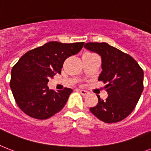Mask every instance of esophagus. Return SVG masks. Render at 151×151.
Listing matches in <instances>:
<instances>
[{
  "label": "esophagus",
  "instance_id": "1",
  "mask_svg": "<svg viewBox=\"0 0 151 151\" xmlns=\"http://www.w3.org/2000/svg\"><path fill=\"white\" fill-rule=\"evenodd\" d=\"M79 91L81 92V94L82 95H87L88 94V92L87 91L85 90H82V89H80Z\"/></svg>",
  "mask_w": 151,
  "mask_h": 151
}]
</instances>
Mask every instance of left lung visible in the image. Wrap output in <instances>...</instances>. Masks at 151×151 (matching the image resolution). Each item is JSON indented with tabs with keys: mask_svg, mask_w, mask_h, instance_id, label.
Returning <instances> with one entry per match:
<instances>
[{
	"mask_svg": "<svg viewBox=\"0 0 151 151\" xmlns=\"http://www.w3.org/2000/svg\"><path fill=\"white\" fill-rule=\"evenodd\" d=\"M84 47L101 57L102 71L99 81L106 84L109 96L105 101L98 95L91 112L106 123L122 121L133 111L143 90V70L127 53L106 42H88Z\"/></svg>",
	"mask_w": 151,
	"mask_h": 151,
	"instance_id": "obj_1",
	"label": "left lung"
}]
</instances>
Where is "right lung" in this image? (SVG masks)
<instances>
[{"mask_svg":"<svg viewBox=\"0 0 151 151\" xmlns=\"http://www.w3.org/2000/svg\"><path fill=\"white\" fill-rule=\"evenodd\" d=\"M84 42H49L29 50L12 67L10 87L22 111L32 118L46 119L60 111L73 91L71 88L50 90L47 83L61 70L66 59L81 51Z\"/></svg>","mask_w":151,"mask_h":151,"instance_id":"1","label":"right lung"}]
</instances>
